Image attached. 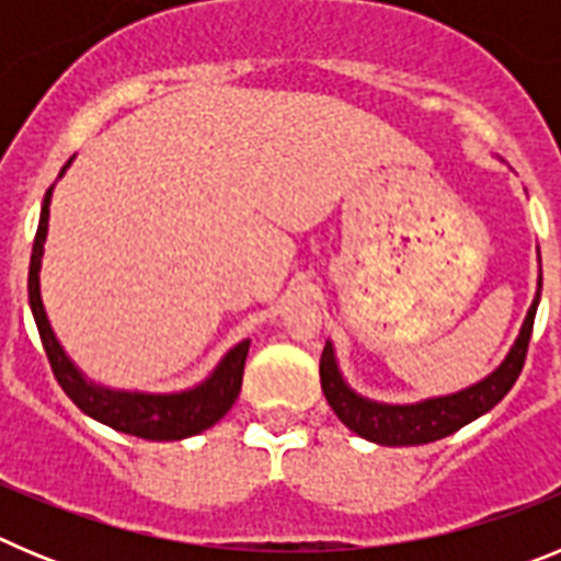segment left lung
Listing matches in <instances>:
<instances>
[{
	"label": "left lung",
	"instance_id": "obj_1",
	"mask_svg": "<svg viewBox=\"0 0 561 561\" xmlns=\"http://www.w3.org/2000/svg\"><path fill=\"white\" fill-rule=\"evenodd\" d=\"M539 295H542V266H539L537 295H534L531 309L525 314L523 329H519L512 351L505 354L497 368L469 388L458 390V393L433 396V399L415 401V404H385V401L365 399V396L356 393L348 381L342 379L334 345L325 342L323 356H320V385H323L325 401L351 433L381 444V447H419V444L447 438V435L466 427L469 421L489 413L514 388V381L525 365L528 342H531Z\"/></svg>",
	"mask_w": 561,
	"mask_h": 561
}]
</instances>
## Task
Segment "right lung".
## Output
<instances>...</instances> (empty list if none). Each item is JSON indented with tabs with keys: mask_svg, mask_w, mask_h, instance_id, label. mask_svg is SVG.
<instances>
[{
	"mask_svg": "<svg viewBox=\"0 0 561 561\" xmlns=\"http://www.w3.org/2000/svg\"><path fill=\"white\" fill-rule=\"evenodd\" d=\"M76 157H69L67 165L61 168V180L67 168ZM56 185H49L42 202V216H38L36 241H33V255H30V275H27V297L30 311L36 320L38 336L47 351V359L53 365L58 385L64 393L76 401L78 408L89 419L101 421L117 433L137 435L146 440H182L191 435L205 433L216 421L225 419L227 410L236 404L241 379H244V362L250 354V340H241L232 345L221 362L213 368V374L196 388L180 390V393H142V390H114L106 385L87 379L76 362L69 359L67 351L61 348L56 331L49 325V317L42 304V257L44 241H47L49 227V202H53Z\"/></svg>",
	"mask_w": 561,
	"mask_h": 561,
	"instance_id": "add662e5",
	"label": "right lung"
}]
</instances>
